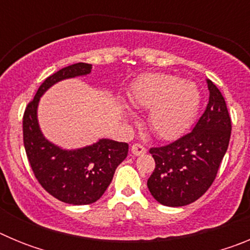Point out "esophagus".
<instances>
[{"mask_svg":"<svg viewBox=\"0 0 250 250\" xmlns=\"http://www.w3.org/2000/svg\"><path fill=\"white\" fill-rule=\"evenodd\" d=\"M131 152L134 154V155H143V154H145L146 152V149H145L144 145L141 144H134L131 146Z\"/></svg>","mask_w":250,"mask_h":250,"instance_id":"esophagus-1","label":"esophagus"}]
</instances>
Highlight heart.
Listing matches in <instances>:
<instances>
[{"label": "heart", "mask_w": 250, "mask_h": 250, "mask_svg": "<svg viewBox=\"0 0 250 250\" xmlns=\"http://www.w3.org/2000/svg\"><path fill=\"white\" fill-rule=\"evenodd\" d=\"M132 103L151 109L149 126L163 139L182 135L195 119L200 105V92L193 83L167 74H147L132 85Z\"/></svg>", "instance_id": "1"}]
</instances>
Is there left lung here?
<instances>
[{
  "label": "left lung",
  "mask_w": 250,
  "mask_h": 250,
  "mask_svg": "<svg viewBox=\"0 0 250 250\" xmlns=\"http://www.w3.org/2000/svg\"><path fill=\"white\" fill-rule=\"evenodd\" d=\"M209 103L191 131L170 144L150 147L155 169L147 179L151 195L167 207H184L211 187L228 149L231 120L219 89L208 80Z\"/></svg>",
  "instance_id": "8db88e82"
}]
</instances>
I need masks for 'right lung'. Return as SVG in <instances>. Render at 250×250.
<instances>
[{
	"mask_svg": "<svg viewBox=\"0 0 250 250\" xmlns=\"http://www.w3.org/2000/svg\"><path fill=\"white\" fill-rule=\"evenodd\" d=\"M90 63H74L48 76L26 106L22 129L23 145L37 182L60 202L74 205L95 203L103 196L115 170L125 160L127 143L101 139L96 144L77 150H62L43 138L37 123L41 95L59 81L91 72Z\"/></svg>",
	"mask_w": 250,
	"mask_h": 250,
	"instance_id": "add662e5",
	"label": "right lung"
}]
</instances>
